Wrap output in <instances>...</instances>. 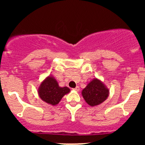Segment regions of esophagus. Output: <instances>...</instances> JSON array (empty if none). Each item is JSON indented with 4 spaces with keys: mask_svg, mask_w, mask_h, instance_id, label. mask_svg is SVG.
Returning <instances> with one entry per match:
<instances>
[{
    "mask_svg": "<svg viewBox=\"0 0 145 145\" xmlns=\"http://www.w3.org/2000/svg\"><path fill=\"white\" fill-rule=\"evenodd\" d=\"M74 91H80V87L78 86H77L76 88H75V89H74Z\"/></svg>",
    "mask_w": 145,
    "mask_h": 145,
    "instance_id": "obj_1",
    "label": "esophagus"
}]
</instances>
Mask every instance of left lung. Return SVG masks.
<instances>
[{
  "mask_svg": "<svg viewBox=\"0 0 145 145\" xmlns=\"http://www.w3.org/2000/svg\"><path fill=\"white\" fill-rule=\"evenodd\" d=\"M82 95L89 106H98L108 97L109 89L100 80L94 78L82 90Z\"/></svg>",
  "mask_w": 145,
  "mask_h": 145,
  "instance_id": "8db88e82",
  "label": "left lung"
}]
</instances>
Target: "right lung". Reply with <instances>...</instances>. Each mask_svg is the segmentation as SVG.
Here are the masks:
<instances>
[{
    "label": "right lung",
    "instance_id": "add662e5",
    "mask_svg": "<svg viewBox=\"0 0 145 145\" xmlns=\"http://www.w3.org/2000/svg\"><path fill=\"white\" fill-rule=\"evenodd\" d=\"M70 89L67 86H59L56 80L52 76L46 77L38 89V94L41 100L52 106H56L65 95L69 93Z\"/></svg>",
    "mask_w": 145,
    "mask_h": 145
}]
</instances>
